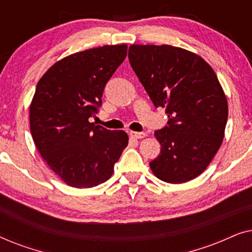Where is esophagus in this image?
<instances>
[{"instance_id": "34e87169", "label": "esophagus", "mask_w": 252, "mask_h": 252, "mask_svg": "<svg viewBox=\"0 0 252 252\" xmlns=\"http://www.w3.org/2000/svg\"><path fill=\"white\" fill-rule=\"evenodd\" d=\"M129 135L133 139H143V137L147 136V134L144 132H130Z\"/></svg>"}]
</instances>
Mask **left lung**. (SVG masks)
<instances>
[{
  "label": "left lung",
  "mask_w": 252,
  "mask_h": 252,
  "mask_svg": "<svg viewBox=\"0 0 252 252\" xmlns=\"http://www.w3.org/2000/svg\"><path fill=\"white\" fill-rule=\"evenodd\" d=\"M130 66L156 108H165L167 125L155 132L160 154L151 171L168 184L198 177L221 146L228 105L212 67L182 48L132 44Z\"/></svg>",
  "instance_id": "8db88e82"
}]
</instances>
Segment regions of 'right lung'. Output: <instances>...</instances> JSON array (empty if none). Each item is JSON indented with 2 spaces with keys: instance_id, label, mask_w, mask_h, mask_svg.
I'll use <instances>...</instances> for the list:
<instances>
[{
  "instance_id": "1",
  "label": "right lung",
  "mask_w": 252,
  "mask_h": 252,
  "mask_svg": "<svg viewBox=\"0 0 252 252\" xmlns=\"http://www.w3.org/2000/svg\"><path fill=\"white\" fill-rule=\"evenodd\" d=\"M126 55V44L75 53L55 63L37 82L30 106L31 134L46 163L71 187L109 180L128 144L124 130L89 123Z\"/></svg>"
}]
</instances>
